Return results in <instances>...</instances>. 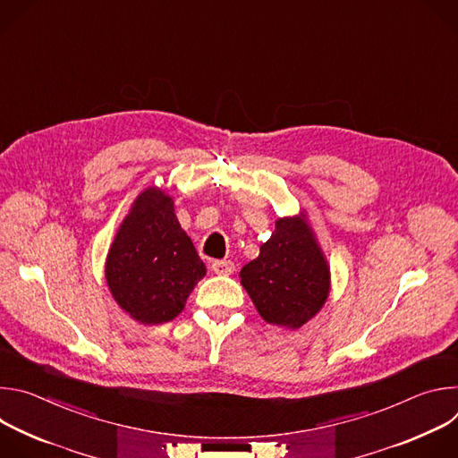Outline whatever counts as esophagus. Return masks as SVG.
<instances>
[{
  "label": "esophagus",
  "instance_id": "esophagus-1",
  "mask_svg": "<svg viewBox=\"0 0 458 458\" xmlns=\"http://www.w3.org/2000/svg\"><path fill=\"white\" fill-rule=\"evenodd\" d=\"M235 270L232 260H214L212 263V272L217 276H232Z\"/></svg>",
  "mask_w": 458,
  "mask_h": 458
}]
</instances>
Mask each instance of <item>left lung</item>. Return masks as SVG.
Wrapping results in <instances>:
<instances>
[{"mask_svg": "<svg viewBox=\"0 0 458 458\" xmlns=\"http://www.w3.org/2000/svg\"><path fill=\"white\" fill-rule=\"evenodd\" d=\"M239 277L259 315L286 330L311 320L332 290L328 259L304 212L279 217L272 237Z\"/></svg>", "mask_w": 458, "mask_h": 458, "instance_id": "1", "label": "left lung"}]
</instances>
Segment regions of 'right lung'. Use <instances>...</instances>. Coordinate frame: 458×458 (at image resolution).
<instances>
[{"mask_svg": "<svg viewBox=\"0 0 458 458\" xmlns=\"http://www.w3.org/2000/svg\"><path fill=\"white\" fill-rule=\"evenodd\" d=\"M205 276L207 267L177 221L172 195L159 186L145 188L106 253L105 281L117 306L141 324L168 322Z\"/></svg>", "mask_w": 458, "mask_h": 458, "instance_id": "obj_1", "label": "right lung"}]
</instances>
